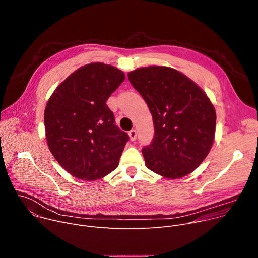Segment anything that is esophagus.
Returning <instances> with one entry per match:
<instances>
[{
  "label": "esophagus",
  "instance_id": "1",
  "mask_svg": "<svg viewBox=\"0 0 258 258\" xmlns=\"http://www.w3.org/2000/svg\"><path fill=\"white\" fill-rule=\"evenodd\" d=\"M128 136H130V139L132 141H135L137 139V131L136 130H132L128 132Z\"/></svg>",
  "mask_w": 258,
  "mask_h": 258
}]
</instances>
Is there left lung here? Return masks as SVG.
Here are the masks:
<instances>
[{"label": "left lung", "instance_id": "left-lung-1", "mask_svg": "<svg viewBox=\"0 0 258 258\" xmlns=\"http://www.w3.org/2000/svg\"><path fill=\"white\" fill-rule=\"evenodd\" d=\"M127 77L153 118L154 138L142 149L146 166L171 179L191 173L214 140L216 114L207 95L170 67H142Z\"/></svg>", "mask_w": 258, "mask_h": 258}]
</instances>
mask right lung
Wrapping results in <instances>:
<instances>
[{
	"label": "right lung",
	"instance_id": "1",
	"mask_svg": "<svg viewBox=\"0 0 258 258\" xmlns=\"http://www.w3.org/2000/svg\"><path fill=\"white\" fill-rule=\"evenodd\" d=\"M124 73L103 63L87 64L61 83L45 109L49 149L70 174L99 179L119 164L128 135L116 124L106 102Z\"/></svg>",
	"mask_w": 258,
	"mask_h": 258
}]
</instances>
